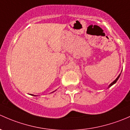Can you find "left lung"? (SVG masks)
Instances as JSON below:
<instances>
[{
	"label": "left lung",
	"mask_w": 130,
	"mask_h": 130,
	"mask_svg": "<svg viewBox=\"0 0 130 130\" xmlns=\"http://www.w3.org/2000/svg\"><path fill=\"white\" fill-rule=\"evenodd\" d=\"M121 73H120V74H119V76H118V77H116V79H115V81H113V82H112V83H111V84H110V85H109V86H108V88H110V87H111V86H113V85H115V83H116V81H118V79H119V77H120V75H121Z\"/></svg>",
	"instance_id": "8db88e82"
}]
</instances>
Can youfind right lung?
Wrapping results in <instances>:
<instances>
[{"mask_svg":"<svg viewBox=\"0 0 130 130\" xmlns=\"http://www.w3.org/2000/svg\"><path fill=\"white\" fill-rule=\"evenodd\" d=\"M56 90H57V89H56ZM56 90H55V91H56ZM54 91H53V92H54ZM53 92H52V93H53ZM31 95H32V96H36V95H34V94H31Z\"/></svg>","mask_w":130,"mask_h":130,"instance_id":"add662e5","label":"right lung"}]
</instances>
